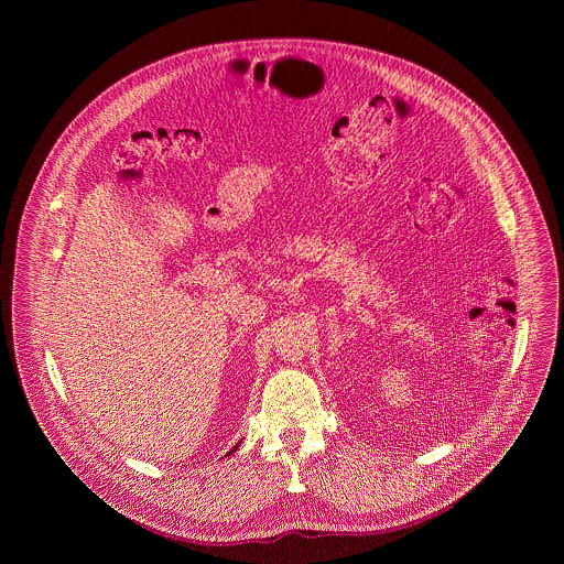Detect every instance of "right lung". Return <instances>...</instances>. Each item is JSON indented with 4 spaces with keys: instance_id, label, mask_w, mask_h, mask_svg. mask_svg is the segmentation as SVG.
Masks as SVG:
<instances>
[{
    "instance_id": "right-lung-1",
    "label": "right lung",
    "mask_w": 564,
    "mask_h": 564,
    "mask_svg": "<svg viewBox=\"0 0 564 564\" xmlns=\"http://www.w3.org/2000/svg\"><path fill=\"white\" fill-rule=\"evenodd\" d=\"M237 446H241V442H239V444H237ZM237 446H235V448H232V451H230V453H235V451H237Z\"/></svg>"
}]
</instances>
